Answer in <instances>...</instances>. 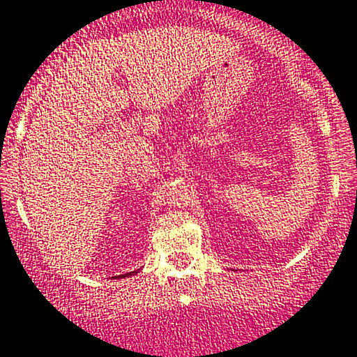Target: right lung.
Masks as SVG:
<instances>
[{
	"label": "right lung",
	"mask_w": 357,
	"mask_h": 357,
	"mask_svg": "<svg viewBox=\"0 0 357 357\" xmlns=\"http://www.w3.org/2000/svg\"><path fill=\"white\" fill-rule=\"evenodd\" d=\"M134 273H135V271H134ZM134 273H127V274H121V276H123V278H125V276H132V274H134Z\"/></svg>",
	"instance_id": "obj_1"
}]
</instances>
